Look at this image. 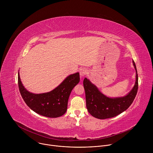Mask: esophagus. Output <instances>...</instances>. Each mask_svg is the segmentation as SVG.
<instances>
[{
  "instance_id": "obj_1",
  "label": "esophagus",
  "mask_w": 153,
  "mask_h": 153,
  "mask_svg": "<svg viewBox=\"0 0 153 153\" xmlns=\"http://www.w3.org/2000/svg\"><path fill=\"white\" fill-rule=\"evenodd\" d=\"M80 76L81 77H83L87 74V70L85 68H82L80 70Z\"/></svg>"
}]
</instances>
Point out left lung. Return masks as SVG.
<instances>
[{"mask_svg": "<svg viewBox=\"0 0 153 153\" xmlns=\"http://www.w3.org/2000/svg\"><path fill=\"white\" fill-rule=\"evenodd\" d=\"M133 63L136 72L135 84L130 92L123 97H107L89 79L86 77L84 79L83 83L85 91L86 105L91 116L99 119L114 117L125 111L131 105L138 90V74L134 60Z\"/></svg>", "mask_w": 153, "mask_h": 153, "instance_id": "left-lung-1", "label": "left lung"}]
</instances>
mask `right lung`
<instances>
[{
    "label": "right lung",
    "instance_id": "1",
    "mask_svg": "<svg viewBox=\"0 0 153 153\" xmlns=\"http://www.w3.org/2000/svg\"><path fill=\"white\" fill-rule=\"evenodd\" d=\"M79 81V73H76L69 75L53 90L34 94L27 90L18 73L19 91L26 104L36 113L51 118L62 116L66 113L70 93Z\"/></svg>",
    "mask_w": 153,
    "mask_h": 153
}]
</instances>
